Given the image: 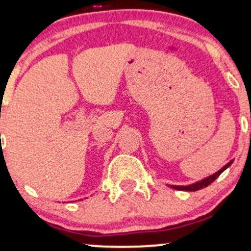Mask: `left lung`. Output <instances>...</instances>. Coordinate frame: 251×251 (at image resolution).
<instances>
[{"mask_svg": "<svg viewBox=\"0 0 251 251\" xmlns=\"http://www.w3.org/2000/svg\"><path fill=\"white\" fill-rule=\"evenodd\" d=\"M232 162H234V160H230V162L226 164V165H224L221 170H218L216 174L209 176V177L204 178V179H201L200 181H196V183H194V184H190V185H169V186H171V188L175 190H181V191H197V190L206 188V186L210 185L212 181L217 179L218 176H220L222 172L224 171V170H226L227 168H229V166L232 164Z\"/></svg>", "mask_w": 251, "mask_h": 251, "instance_id": "1", "label": "left lung"}]
</instances>
